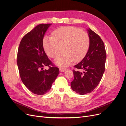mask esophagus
Masks as SVG:
<instances>
[{
	"label": "esophagus",
	"instance_id": "34e87169",
	"mask_svg": "<svg viewBox=\"0 0 126 126\" xmlns=\"http://www.w3.org/2000/svg\"><path fill=\"white\" fill-rule=\"evenodd\" d=\"M59 70H60V71L61 72H65V71H66V69L65 68L60 67H59Z\"/></svg>",
	"mask_w": 126,
	"mask_h": 126
}]
</instances>
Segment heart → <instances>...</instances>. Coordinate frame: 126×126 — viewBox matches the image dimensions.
Returning a JSON list of instances; mask_svg holds the SVG:
<instances>
[{"label":"heart","instance_id":"heart-1","mask_svg":"<svg viewBox=\"0 0 126 126\" xmlns=\"http://www.w3.org/2000/svg\"><path fill=\"white\" fill-rule=\"evenodd\" d=\"M52 34V37H45L43 45L46 53L52 58L57 57L63 50L64 53L54 61L57 65L66 67L74 60L75 62L79 61L85 57L89 50V36L86 32L78 28L60 27L54 31Z\"/></svg>","mask_w":126,"mask_h":126}]
</instances>
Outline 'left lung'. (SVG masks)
I'll return each instance as SVG.
<instances>
[{
  "label": "left lung",
  "instance_id": "8db88e82",
  "mask_svg": "<svg viewBox=\"0 0 126 126\" xmlns=\"http://www.w3.org/2000/svg\"><path fill=\"white\" fill-rule=\"evenodd\" d=\"M90 46L87 54L73 70L74 79L71 83L72 90L80 95L91 92L98 85L105 71L106 53L103 41L89 28L87 29Z\"/></svg>",
  "mask_w": 126,
  "mask_h": 126
}]
</instances>
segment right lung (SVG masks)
Instances as JSON below:
<instances>
[{
    "mask_svg": "<svg viewBox=\"0 0 126 126\" xmlns=\"http://www.w3.org/2000/svg\"><path fill=\"white\" fill-rule=\"evenodd\" d=\"M51 24L36 26L23 37L18 49L17 64L21 80L28 89L37 95L49 92L59 74V68L53 66L43 47L44 35ZM45 66L49 68L44 70Z\"/></svg>",
    "mask_w": 126,
    "mask_h": 126,
    "instance_id": "add662e5",
    "label": "right lung"
}]
</instances>
